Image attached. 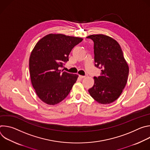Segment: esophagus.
I'll return each instance as SVG.
<instances>
[{
	"instance_id": "esophagus-1",
	"label": "esophagus",
	"mask_w": 150,
	"mask_h": 150,
	"mask_svg": "<svg viewBox=\"0 0 150 150\" xmlns=\"http://www.w3.org/2000/svg\"><path fill=\"white\" fill-rule=\"evenodd\" d=\"M79 78H85V76H83V75H79Z\"/></svg>"
}]
</instances>
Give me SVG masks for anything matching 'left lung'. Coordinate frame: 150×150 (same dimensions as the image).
<instances>
[{"label":"left lung","instance_id":"obj_1","mask_svg":"<svg viewBox=\"0 0 150 150\" xmlns=\"http://www.w3.org/2000/svg\"><path fill=\"white\" fill-rule=\"evenodd\" d=\"M87 38L94 42L95 67L101 69L100 75L94 77V85L88 92L100 104L112 103L119 97L125 87L129 67L115 40L103 34L91 35Z\"/></svg>","mask_w":150,"mask_h":150}]
</instances>
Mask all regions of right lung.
<instances>
[{
	"label": "right lung",
	"mask_w": 150,
	"mask_h": 150,
	"mask_svg": "<svg viewBox=\"0 0 150 150\" xmlns=\"http://www.w3.org/2000/svg\"><path fill=\"white\" fill-rule=\"evenodd\" d=\"M82 38L50 34L33 50L29 60L31 80L38 97L49 105L56 104L70 93L78 75L59 70L69 60L72 49Z\"/></svg>",
	"instance_id": "right-lung-1"
}]
</instances>
